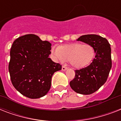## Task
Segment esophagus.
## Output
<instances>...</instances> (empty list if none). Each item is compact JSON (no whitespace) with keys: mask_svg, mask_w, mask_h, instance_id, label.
Returning <instances> with one entry per match:
<instances>
[{"mask_svg":"<svg viewBox=\"0 0 121 121\" xmlns=\"http://www.w3.org/2000/svg\"><path fill=\"white\" fill-rule=\"evenodd\" d=\"M67 67H66V66H62V70L63 71H65V70H67Z\"/></svg>","mask_w":121,"mask_h":121,"instance_id":"34e87169","label":"esophagus"}]
</instances>
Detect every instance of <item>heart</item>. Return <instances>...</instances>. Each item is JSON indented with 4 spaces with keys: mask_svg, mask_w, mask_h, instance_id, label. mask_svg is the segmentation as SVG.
<instances>
[{
    "mask_svg": "<svg viewBox=\"0 0 121 121\" xmlns=\"http://www.w3.org/2000/svg\"><path fill=\"white\" fill-rule=\"evenodd\" d=\"M51 53L55 60L61 63L68 60L73 67L80 69L90 64L95 55L94 48L90 44H65L53 47Z\"/></svg>",
    "mask_w": 121,
    "mask_h": 121,
    "instance_id": "b5f03b06",
    "label": "heart"
}]
</instances>
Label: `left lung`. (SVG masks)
<instances>
[{
	"label": "left lung",
	"instance_id": "left-lung-1",
	"mask_svg": "<svg viewBox=\"0 0 121 121\" xmlns=\"http://www.w3.org/2000/svg\"><path fill=\"white\" fill-rule=\"evenodd\" d=\"M77 41L91 44L95 56L90 65L75 70V76L70 85L78 94L89 95L99 90L107 81L112 67L111 45L106 39L96 35H83Z\"/></svg>",
	"mask_w": 121,
	"mask_h": 121
}]
</instances>
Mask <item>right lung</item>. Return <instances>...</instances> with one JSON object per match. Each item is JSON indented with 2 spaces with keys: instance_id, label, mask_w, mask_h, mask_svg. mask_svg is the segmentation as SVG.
<instances>
[{
  "instance_id": "add662e5",
  "label": "right lung",
  "mask_w": 121,
  "mask_h": 121,
  "mask_svg": "<svg viewBox=\"0 0 121 121\" xmlns=\"http://www.w3.org/2000/svg\"><path fill=\"white\" fill-rule=\"evenodd\" d=\"M51 44L35 35L16 39L10 49L9 72L14 88L30 99H38L50 89L54 73L61 65L49 58Z\"/></svg>"
}]
</instances>
